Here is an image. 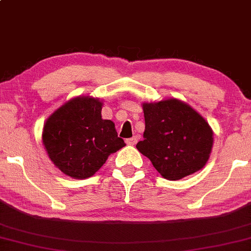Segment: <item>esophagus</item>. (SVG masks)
<instances>
[{
	"instance_id": "esophagus-1",
	"label": "esophagus",
	"mask_w": 251,
	"mask_h": 251,
	"mask_svg": "<svg viewBox=\"0 0 251 251\" xmlns=\"http://www.w3.org/2000/svg\"><path fill=\"white\" fill-rule=\"evenodd\" d=\"M138 141V138L137 137H132V138H128V139L126 140V143L130 145V146H133V145H136Z\"/></svg>"
}]
</instances>
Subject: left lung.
<instances>
[{"label":"left lung","instance_id":"obj_1","mask_svg":"<svg viewBox=\"0 0 251 251\" xmlns=\"http://www.w3.org/2000/svg\"><path fill=\"white\" fill-rule=\"evenodd\" d=\"M144 140L137 150L168 180H180L204 168L213 131L194 108L177 100L145 103Z\"/></svg>","mask_w":251,"mask_h":251}]
</instances>
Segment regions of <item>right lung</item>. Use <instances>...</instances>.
Wrapping results in <instances>:
<instances>
[{"mask_svg": "<svg viewBox=\"0 0 251 251\" xmlns=\"http://www.w3.org/2000/svg\"><path fill=\"white\" fill-rule=\"evenodd\" d=\"M101 103L89 97L69 100L47 119L43 144L50 161L64 174L86 179L126 144L114 123L101 119Z\"/></svg>", "mask_w": 251, "mask_h": 251, "instance_id": "add662e5", "label": "right lung"}]
</instances>
